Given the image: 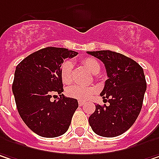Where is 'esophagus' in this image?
Wrapping results in <instances>:
<instances>
[{
    "mask_svg": "<svg viewBox=\"0 0 159 159\" xmlns=\"http://www.w3.org/2000/svg\"><path fill=\"white\" fill-rule=\"evenodd\" d=\"M78 104H79L80 107H82V106H84V101H81V100H80V101H78Z\"/></svg>",
    "mask_w": 159,
    "mask_h": 159,
    "instance_id": "obj_1",
    "label": "esophagus"
}]
</instances>
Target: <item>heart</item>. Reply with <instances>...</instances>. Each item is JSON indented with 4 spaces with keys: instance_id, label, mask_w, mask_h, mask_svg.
<instances>
[{
    "instance_id": "b5f03b06",
    "label": "heart",
    "mask_w": 159,
    "mask_h": 159,
    "mask_svg": "<svg viewBox=\"0 0 159 159\" xmlns=\"http://www.w3.org/2000/svg\"><path fill=\"white\" fill-rule=\"evenodd\" d=\"M82 64L85 68L92 74H97L100 71V64L97 60L92 57H85L82 59ZM72 72H73V64L70 61H65L61 67V78L65 84H70L72 82ZM68 94L72 97H75L79 100H86L92 94L95 93L94 86H84L75 84L69 87Z\"/></svg>"
}]
</instances>
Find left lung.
<instances>
[{"mask_svg": "<svg viewBox=\"0 0 159 159\" xmlns=\"http://www.w3.org/2000/svg\"><path fill=\"white\" fill-rule=\"evenodd\" d=\"M101 60L108 79L100 94L109 105H96L88 122L98 136L114 137L127 131L142 108L147 82L143 68L133 59L112 51L87 52Z\"/></svg>", "mask_w": 159, "mask_h": 159, "instance_id": "left-lung-1", "label": "left lung"}]
</instances>
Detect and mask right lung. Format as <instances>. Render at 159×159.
I'll list each match as a JSON object with an SVG mask.
<instances>
[{
    "label": "right lung",
    "instance_id": "right-lung-1",
    "mask_svg": "<svg viewBox=\"0 0 159 159\" xmlns=\"http://www.w3.org/2000/svg\"><path fill=\"white\" fill-rule=\"evenodd\" d=\"M78 52L58 47H46L33 52L16 66L12 93L20 116L35 134L56 137L68 130L78 107L75 98L65 97L61 78V66L65 58ZM60 94L57 101L52 95Z\"/></svg>",
    "mask_w": 159,
    "mask_h": 159
}]
</instances>
